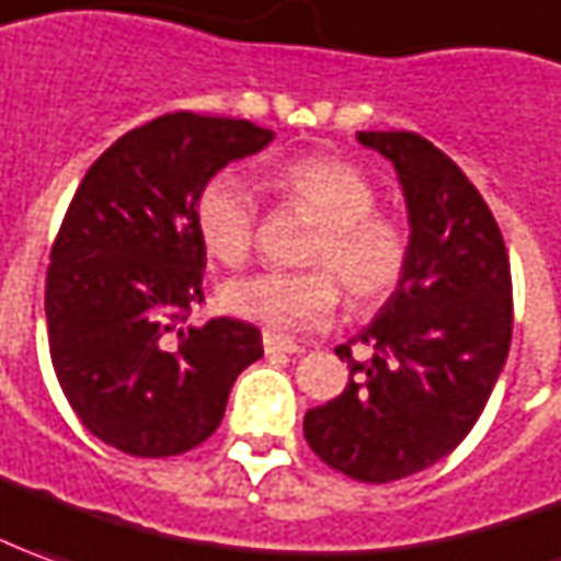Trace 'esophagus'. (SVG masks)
Returning a JSON list of instances; mask_svg holds the SVG:
<instances>
[{
  "mask_svg": "<svg viewBox=\"0 0 561 561\" xmlns=\"http://www.w3.org/2000/svg\"><path fill=\"white\" fill-rule=\"evenodd\" d=\"M304 346L295 344V341H288V337H279V334H273V331H264V353L266 356H297Z\"/></svg>",
  "mask_w": 561,
  "mask_h": 561,
  "instance_id": "1",
  "label": "esophagus"
}]
</instances>
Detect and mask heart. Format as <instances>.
I'll list each match as a JSON object with an SVG mask.
<instances>
[{"label":"heart","instance_id":"1","mask_svg":"<svg viewBox=\"0 0 561 561\" xmlns=\"http://www.w3.org/2000/svg\"><path fill=\"white\" fill-rule=\"evenodd\" d=\"M273 186L319 220L307 245V273H254L224 285L232 316L266 331L300 334L325 325L341 304V282L353 307L371 310L402 285L411 261L409 230L377 208L375 184L337 156H307L276 171ZM196 230L205 251L242 266L254 249L257 202L232 171L215 174L196 196Z\"/></svg>","mask_w":561,"mask_h":561}]
</instances>
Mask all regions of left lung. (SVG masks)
<instances>
[{
  "label": "left lung",
  "instance_id": "left-lung-1",
  "mask_svg": "<svg viewBox=\"0 0 561 561\" xmlns=\"http://www.w3.org/2000/svg\"><path fill=\"white\" fill-rule=\"evenodd\" d=\"M362 147L399 174L411 224L402 285L362 331L371 360L337 346L350 380L307 411L304 436L331 470L396 482L467 439L504 371L513 337V279L504 236L479 190L414 131H359Z\"/></svg>",
  "mask_w": 561,
  "mask_h": 561
}]
</instances>
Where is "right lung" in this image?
Instances as JSON below:
<instances>
[{
	"label": "right lung",
	"instance_id": "obj_1",
	"mask_svg": "<svg viewBox=\"0 0 561 561\" xmlns=\"http://www.w3.org/2000/svg\"><path fill=\"white\" fill-rule=\"evenodd\" d=\"M270 140L249 119L165 113L101 152L64 215L45 276L51 365L76 417L125 455L202 445L264 356L242 319H186L205 300L196 196Z\"/></svg>",
	"mask_w": 561,
	"mask_h": 561
}]
</instances>
